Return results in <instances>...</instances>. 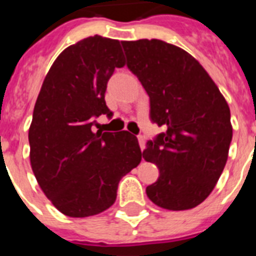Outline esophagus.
Returning <instances> with one entry per match:
<instances>
[{
    "label": "esophagus",
    "instance_id": "1",
    "mask_svg": "<svg viewBox=\"0 0 256 256\" xmlns=\"http://www.w3.org/2000/svg\"><path fill=\"white\" fill-rule=\"evenodd\" d=\"M138 142H140V150L144 152V148H146V140H144V136H138Z\"/></svg>",
    "mask_w": 256,
    "mask_h": 256
}]
</instances>
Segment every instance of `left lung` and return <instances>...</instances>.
<instances>
[{
  "instance_id": "1",
  "label": "left lung",
  "mask_w": 256,
  "mask_h": 256,
  "mask_svg": "<svg viewBox=\"0 0 256 256\" xmlns=\"http://www.w3.org/2000/svg\"><path fill=\"white\" fill-rule=\"evenodd\" d=\"M122 46L128 68L150 96V118L166 128L142 152L160 168L146 194L166 210L194 208L226 166L230 108L203 66L178 46L160 40L122 41Z\"/></svg>"
}]
</instances>
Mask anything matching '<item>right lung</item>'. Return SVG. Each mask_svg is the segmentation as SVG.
Wrapping results in <instances>:
<instances>
[{
  "label": "right lung",
  "instance_id": "right-lung-1",
  "mask_svg": "<svg viewBox=\"0 0 256 256\" xmlns=\"http://www.w3.org/2000/svg\"><path fill=\"white\" fill-rule=\"evenodd\" d=\"M118 40L84 38L66 48L46 74L29 128L30 164L54 207L72 218L108 210L120 178L142 160L136 136L92 132L108 78L124 68Z\"/></svg>",
  "mask_w": 256,
  "mask_h": 256
}]
</instances>
